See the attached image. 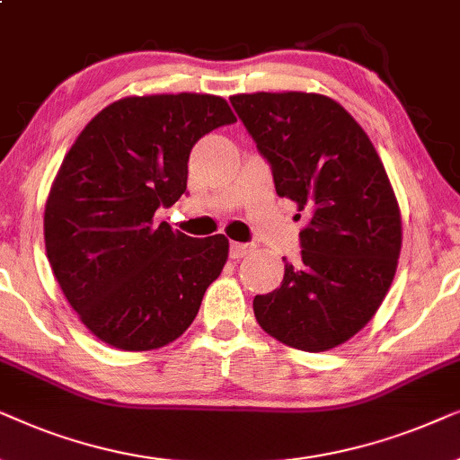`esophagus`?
<instances>
[{"mask_svg":"<svg viewBox=\"0 0 460 460\" xmlns=\"http://www.w3.org/2000/svg\"><path fill=\"white\" fill-rule=\"evenodd\" d=\"M250 250H252V246H250V243H240V242H231V246H229V254H231V259H243V256H246Z\"/></svg>","mask_w":460,"mask_h":460,"instance_id":"34e87169","label":"esophagus"}]
</instances>
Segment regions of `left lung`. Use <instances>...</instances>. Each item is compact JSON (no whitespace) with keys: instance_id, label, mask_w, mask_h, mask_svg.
Segmentation results:
<instances>
[{"instance_id":"left-lung-1","label":"left lung","mask_w":460,"mask_h":460,"mask_svg":"<svg viewBox=\"0 0 460 460\" xmlns=\"http://www.w3.org/2000/svg\"><path fill=\"white\" fill-rule=\"evenodd\" d=\"M229 101L271 164L275 191L307 217L301 262L286 265L273 292L256 294V322L292 349L339 347L375 317L397 269L402 214L387 170L330 96L254 92Z\"/></svg>"}]
</instances>
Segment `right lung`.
<instances>
[{
  "mask_svg": "<svg viewBox=\"0 0 460 460\" xmlns=\"http://www.w3.org/2000/svg\"><path fill=\"white\" fill-rule=\"evenodd\" d=\"M234 121L214 94L126 96L96 113L71 145L46 199V254L98 341L151 351L193 323L229 240L189 237L153 217L187 191L193 145Z\"/></svg>",
  "mask_w": 460,
  "mask_h": 460,
  "instance_id": "right-lung-1",
  "label": "right lung"
}]
</instances>
